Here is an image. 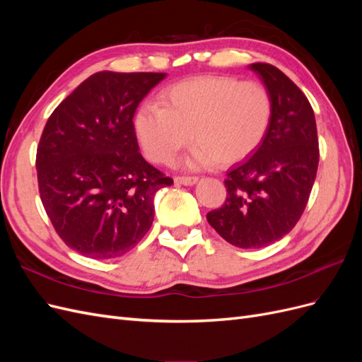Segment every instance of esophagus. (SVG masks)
I'll return each mask as SVG.
<instances>
[{"label": "esophagus", "mask_w": 362, "mask_h": 362, "mask_svg": "<svg viewBox=\"0 0 362 362\" xmlns=\"http://www.w3.org/2000/svg\"><path fill=\"white\" fill-rule=\"evenodd\" d=\"M173 181L182 185H193L198 182V177H175Z\"/></svg>", "instance_id": "esophagus-1"}]
</instances>
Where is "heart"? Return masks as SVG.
I'll return each instance as SVG.
<instances>
[{
    "label": "heart",
    "instance_id": "b5f03b06",
    "mask_svg": "<svg viewBox=\"0 0 362 362\" xmlns=\"http://www.w3.org/2000/svg\"><path fill=\"white\" fill-rule=\"evenodd\" d=\"M272 119V100L257 81L234 76H199L168 87L158 104H144L136 134L145 156L169 164L178 152L196 144L192 166L234 164L249 157L264 140Z\"/></svg>",
    "mask_w": 362,
    "mask_h": 362
}]
</instances>
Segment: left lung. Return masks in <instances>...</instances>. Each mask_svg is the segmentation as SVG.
Segmentation results:
<instances>
[{"label":"left lung","instance_id":"left-lung-1","mask_svg":"<svg viewBox=\"0 0 362 362\" xmlns=\"http://www.w3.org/2000/svg\"><path fill=\"white\" fill-rule=\"evenodd\" d=\"M272 100V119L254 156L226 173V199L206 221L228 243L264 247L288 234L305 210L319 166L313 107L288 76L269 63L249 66Z\"/></svg>","mask_w":362,"mask_h":362}]
</instances>
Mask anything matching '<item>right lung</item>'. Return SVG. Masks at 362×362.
Wrapping results in <instances>:
<instances>
[{
	"label": "right lung",
	"mask_w": 362,
	"mask_h": 362,
	"mask_svg": "<svg viewBox=\"0 0 362 362\" xmlns=\"http://www.w3.org/2000/svg\"><path fill=\"white\" fill-rule=\"evenodd\" d=\"M166 74L103 71L63 100L36 154L43 208L64 245L110 259L133 249L154 221V194L173 180L139 152L133 117Z\"/></svg>",
	"instance_id": "1"
}]
</instances>
